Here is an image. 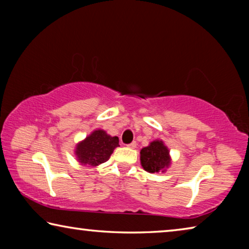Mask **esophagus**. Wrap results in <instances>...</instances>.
<instances>
[{
  "label": "esophagus",
  "mask_w": 249,
  "mask_h": 249,
  "mask_svg": "<svg viewBox=\"0 0 249 249\" xmlns=\"http://www.w3.org/2000/svg\"><path fill=\"white\" fill-rule=\"evenodd\" d=\"M136 146H137V142H130V144L128 145L129 148H132V149L136 148Z\"/></svg>",
  "instance_id": "1"
}]
</instances>
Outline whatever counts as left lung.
Listing matches in <instances>:
<instances>
[{
	"label": "left lung",
	"mask_w": 249,
	"mask_h": 249,
	"mask_svg": "<svg viewBox=\"0 0 249 249\" xmlns=\"http://www.w3.org/2000/svg\"><path fill=\"white\" fill-rule=\"evenodd\" d=\"M141 165L149 174L166 172L171 165L170 150L161 140H155L141 150Z\"/></svg>",
	"instance_id": "obj_1"
}]
</instances>
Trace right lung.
Here are the masks:
<instances>
[{
    "instance_id": "right-lung-1",
    "label": "right lung",
    "mask_w": 249,
    "mask_h": 249,
    "mask_svg": "<svg viewBox=\"0 0 249 249\" xmlns=\"http://www.w3.org/2000/svg\"><path fill=\"white\" fill-rule=\"evenodd\" d=\"M119 146V137L111 136L105 130L99 128L75 145L74 155L82 166L95 168L107 161Z\"/></svg>"
}]
</instances>
